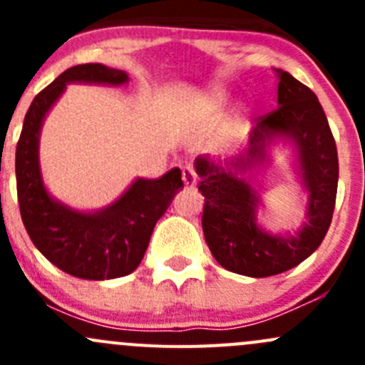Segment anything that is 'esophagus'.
<instances>
[{
	"instance_id": "1",
	"label": "esophagus",
	"mask_w": 365,
	"mask_h": 365,
	"mask_svg": "<svg viewBox=\"0 0 365 365\" xmlns=\"http://www.w3.org/2000/svg\"><path fill=\"white\" fill-rule=\"evenodd\" d=\"M182 180H183V183H185L187 187L196 185L197 173H196V169H194L192 164H185V165H183V168H182Z\"/></svg>"
}]
</instances>
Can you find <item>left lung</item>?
Listing matches in <instances>:
<instances>
[{
	"label": "left lung",
	"instance_id": "1",
	"mask_svg": "<svg viewBox=\"0 0 365 365\" xmlns=\"http://www.w3.org/2000/svg\"><path fill=\"white\" fill-rule=\"evenodd\" d=\"M277 72L279 108L257 116L245 157L226 168L205 157L196 160L197 189L205 196L201 226L210 252L220 267L247 277L282 274L311 256L325 238L336 206L339 162L325 111L311 88L292 73ZM279 133L296 141L309 190L308 222L295 237H272L257 227L255 193L237 178L238 172L262 160L266 143Z\"/></svg>",
	"mask_w": 365,
	"mask_h": 365
}]
</instances>
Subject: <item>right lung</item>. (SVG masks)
<instances>
[{
  "label": "right lung",
  "mask_w": 365,
  "mask_h": 365,
  "mask_svg": "<svg viewBox=\"0 0 365 365\" xmlns=\"http://www.w3.org/2000/svg\"><path fill=\"white\" fill-rule=\"evenodd\" d=\"M123 70L101 63L76 65L43 88L29 106L16 150L17 200L29 238L54 267L88 281L116 279L134 272L148 247L157 220L183 187L182 173L171 169L157 180H135L106 210L79 213L47 194L40 178L38 132L42 120L67 83L123 84Z\"/></svg>",
  "instance_id": "right-lung-1"
}]
</instances>
